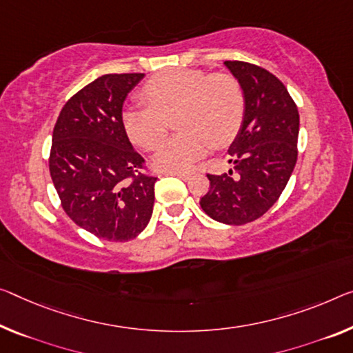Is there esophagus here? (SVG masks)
<instances>
[{
  "instance_id": "obj_1",
  "label": "esophagus",
  "mask_w": 353,
  "mask_h": 353,
  "mask_svg": "<svg viewBox=\"0 0 353 353\" xmlns=\"http://www.w3.org/2000/svg\"><path fill=\"white\" fill-rule=\"evenodd\" d=\"M172 175H176L178 178H181V180H188L189 178V172H170Z\"/></svg>"
}]
</instances>
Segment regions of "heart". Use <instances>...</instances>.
Returning <instances> with one entry per match:
<instances>
[{"label":"heart","instance_id":"heart-1","mask_svg":"<svg viewBox=\"0 0 353 353\" xmlns=\"http://www.w3.org/2000/svg\"><path fill=\"white\" fill-rule=\"evenodd\" d=\"M145 105L123 112L128 137L143 150L164 142L169 120L178 113L180 132L154 154L156 169L186 170L207 153L210 145L224 146L238 134L245 117V94L229 74L200 69H170L150 79L142 90Z\"/></svg>","mask_w":353,"mask_h":353}]
</instances>
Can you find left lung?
<instances>
[{"label":"left lung","mask_w":353,"mask_h":353,"mask_svg":"<svg viewBox=\"0 0 353 353\" xmlns=\"http://www.w3.org/2000/svg\"><path fill=\"white\" fill-rule=\"evenodd\" d=\"M245 94V117L229 154L235 165L222 175H207L208 192L200 207L211 219L229 225L256 221L273 207L296 164L300 115L289 91L267 69L224 61Z\"/></svg>","instance_id":"1"}]
</instances>
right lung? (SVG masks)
I'll return each instance as SVG.
<instances>
[{"mask_svg":"<svg viewBox=\"0 0 353 353\" xmlns=\"http://www.w3.org/2000/svg\"><path fill=\"white\" fill-rule=\"evenodd\" d=\"M145 74H107L64 104L52 137L50 176L63 210L108 241L139 236L153 214L154 183L123 126V104Z\"/></svg>","mask_w":353,"mask_h":353,"instance_id":"right-lung-1","label":"right lung"}]
</instances>
